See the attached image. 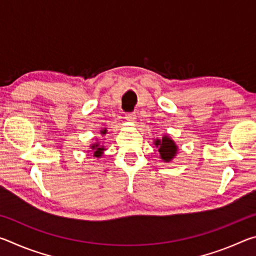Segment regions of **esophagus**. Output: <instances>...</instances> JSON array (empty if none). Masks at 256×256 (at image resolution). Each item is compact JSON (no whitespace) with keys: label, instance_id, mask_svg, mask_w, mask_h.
Segmentation results:
<instances>
[{"label":"esophagus","instance_id":"34e87169","mask_svg":"<svg viewBox=\"0 0 256 256\" xmlns=\"http://www.w3.org/2000/svg\"><path fill=\"white\" fill-rule=\"evenodd\" d=\"M125 118H126L128 122H130V123H136V116L134 112H128V114H125Z\"/></svg>","mask_w":256,"mask_h":256}]
</instances>
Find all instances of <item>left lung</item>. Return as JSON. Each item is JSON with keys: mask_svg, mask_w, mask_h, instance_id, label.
<instances>
[{"mask_svg": "<svg viewBox=\"0 0 256 256\" xmlns=\"http://www.w3.org/2000/svg\"><path fill=\"white\" fill-rule=\"evenodd\" d=\"M154 144L158 148L159 157L164 162H170L178 152V146L170 136H164L162 138H154Z\"/></svg>", "mask_w": 256, "mask_h": 256, "instance_id": "1", "label": "left lung"}]
</instances>
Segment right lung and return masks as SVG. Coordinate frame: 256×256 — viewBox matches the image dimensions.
<instances>
[{
    "label": "right lung",
    "mask_w": 256,
    "mask_h": 256,
    "mask_svg": "<svg viewBox=\"0 0 256 256\" xmlns=\"http://www.w3.org/2000/svg\"><path fill=\"white\" fill-rule=\"evenodd\" d=\"M107 133V130L106 128H102L100 130V134L102 136H105V134ZM90 149L92 150H88L86 152H92V154L94 156V158H100L102 157L104 152H105V146H104L102 144H100V142L96 141L94 144H90Z\"/></svg>",
    "instance_id": "obj_1"
}]
</instances>
